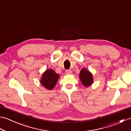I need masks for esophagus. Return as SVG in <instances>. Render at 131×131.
I'll return each mask as SVG.
<instances>
[{
    "instance_id": "esophagus-1",
    "label": "esophagus",
    "mask_w": 131,
    "mask_h": 131,
    "mask_svg": "<svg viewBox=\"0 0 131 131\" xmlns=\"http://www.w3.org/2000/svg\"><path fill=\"white\" fill-rule=\"evenodd\" d=\"M72 73V71L70 70H66V74H71Z\"/></svg>"
}]
</instances>
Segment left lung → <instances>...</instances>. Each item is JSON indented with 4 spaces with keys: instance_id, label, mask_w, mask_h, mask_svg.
<instances>
[{
    "instance_id": "left-lung-1",
    "label": "left lung",
    "mask_w": 131,
    "mask_h": 131,
    "mask_svg": "<svg viewBox=\"0 0 131 131\" xmlns=\"http://www.w3.org/2000/svg\"><path fill=\"white\" fill-rule=\"evenodd\" d=\"M79 79L84 86L88 88L93 83V76L92 73L85 68H83L79 73Z\"/></svg>"
}]
</instances>
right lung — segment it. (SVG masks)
Returning <instances> with one entry per match:
<instances>
[{
  "label": "right lung",
  "instance_id": "add662e5",
  "mask_svg": "<svg viewBox=\"0 0 131 131\" xmlns=\"http://www.w3.org/2000/svg\"><path fill=\"white\" fill-rule=\"evenodd\" d=\"M59 78V74L56 73L53 69H48L42 73L40 83L45 89L51 90L56 85Z\"/></svg>",
  "mask_w": 131,
  "mask_h": 131
}]
</instances>
